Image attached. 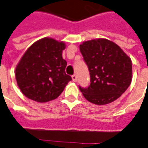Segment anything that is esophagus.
<instances>
[{
	"instance_id": "esophagus-1",
	"label": "esophagus",
	"mask_w": 148,
	"mask_h": 148,
	"mask_svg": "<svg viewBox=\"0 0 148 148\" xmlns=\"http://www.w3.org/2000/svg\"><path fill=\"white\" fill-rule=\"evenodd\" d=\"M72 79H73V81H74V82H76V81H77V79H78V78H77V75H76V74L72 75Z\"/></svg>"
}]
</instances>
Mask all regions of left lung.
Masks as SVG:
<instances>
[{
	"label": "left lung",
	"mask_w": 148,
	"mask_h": 148,
	"mask_svg": "<svg viewBox=\"0 0 148 148\" xmlns=\"http://www.w3.org/2000/svg\"><path fill=\"white\" fill-rule=\"evenodd\" d=\"M80 52L90 73V85L79 86L83 96L97 105L116 100L130 87L131 60L118 45L106 39L86 41Z\"/></svg>",
	"instance_id": "1"
}]
</instances>
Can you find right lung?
Here are the masks:
<instances>
[{
	"mask_svg": "<svg viewBox=\"0 0 148 148\" xmlns=\"http://www.w3.org/2000/svg\"><path fill=\"white\" fill-rule=\"evenodd\" d=\"M63 42L51 38L38 40L27 50L16 67L15 77L24 95L44 103L57 99L68 82L67 62L62 58Z\"/></svg>",
	"mask_w": 148,
	"mask_h": 148,
	"instance_id": "1",
	"label": "right lung"
}]
</instances>
